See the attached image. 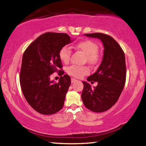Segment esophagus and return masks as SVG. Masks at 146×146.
<instances>
[{"label": "esophagus", "mask_w": 146, "mask_h": 146, "mask_svg": "<svg viewBox=\"0 0 146 146\" xmlns=\"http://www.w3.org/2000/svg\"><path fill=\"white\" fill-rule=\"evenodd\" d=\"M77 81V80H76L75 78H71V83H75V82H76Z\"/></svg>", "instance_id": "esophagus-1"}]
</instances>
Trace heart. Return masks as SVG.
<instances>
[{
	"mask_svg": "<svg viewBox=\"0 0 146 146\" xmlns=\"http://www.w3.org/2000/svg\"><path fill=\"white\" fill-rule=\"evenodd\" d=\"M77 48L82 51L86 55L87 60L91 64H95L98 60V55L97 51L98 46L94 42L86 40L79 42ZM71 56V50L68 46L62 47L59 52V56L60 60L64 62H67L69 61ZM67 72L70 75H72L76 78H80L83 75H85L89 73L88 69L84 66H71L67 69Z\"/></svg>",
	"mask_w": 146,
	"mask_h": 146,
	"instance_id": "1",
	"label": "heart"
}]
</instances>
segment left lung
<instances>
[{
    "label": "left lung",
    "instance_id": "8db88e82",
    "mask_svg": "<svg viewBox=\"0 0 146 146\" xmlns=\"http://www.w3.org/2000/svg\"><path fill=\"white\" fill-rule=\"evenodd\" d=\"M88 37L97 38L104 46L103 58L95 73L87 80L97 82L96 87L83 81L82 100L86 108L93 112H104L117 102L124 88L126 78L125 55L119 44L108 35L100 33L85 34Z\"/></svg>",
    "mask_w": 146,
    "mask_h": 146
}]
</instances>
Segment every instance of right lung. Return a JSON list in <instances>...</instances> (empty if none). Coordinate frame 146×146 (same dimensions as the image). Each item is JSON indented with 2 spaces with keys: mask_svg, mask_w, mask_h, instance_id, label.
<instances>
[{
  "mask_svg": "<svg viewBox=\"0 0 146 146\" xmlns=\"http://www.w3.org/2000/svg\"><path fill=\"white\" fill-rule=\"evenodd\" d=\"M66 33H46L36 38L24 51L22 60L20 83L27 102L36 111L52 115L63 108L71 84L68 75H64L59 52L72 42ZM54 72L61 76L58 83L50 80Z\"/></svg>",
  "mask_w": 146,
  "mask_h": 146,
  "instance_id": "1",
  "label": "right lung"
}]
</instances>
